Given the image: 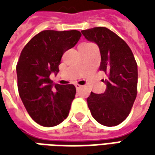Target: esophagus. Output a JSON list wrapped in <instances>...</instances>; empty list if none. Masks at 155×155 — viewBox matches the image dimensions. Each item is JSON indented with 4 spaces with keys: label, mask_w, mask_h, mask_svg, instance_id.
Segmentation results:
<instances>
[{
    "label": "esophagus",
    "mask_w": 155,
    "mask_h": 155,
    "mask_svg": "<svg viewBox=\"0 0 155 155\" xmlns=\"http://www.w3.org/2000/svg\"><path fill=\"white\" fill-rule=\"evenodd\" d=\"M75 86H76V89H77V90H79V89L82 88V86H81L80 84H75Z\"/></svg>",
    "instance_id": "34e87169"
}]
</instances>
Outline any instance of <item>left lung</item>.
<instances>
[{"label": "left lung", "mask_w": 155, "mask_h": 155, "mask_svg": "<svg viewBox=\"0 0 155 155\" xmlns=\"http://www.w3.org/2000/svg\"><path fill=\"white\" fill-rule=\"evenodd\" d=\"M81 33L98 45L99 69L108 76L104 81L107 86L105 92L91 93L88 107L100 124L116 126L127 118L137 95L138 70L133 52L123 39L106 27H94Z\"/></svg>", "instance_id": "obj_1"}]
</instances>
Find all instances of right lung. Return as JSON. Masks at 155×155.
Returning a JSON list of instances; mask_svg holds the SVG:
<instances>
[{"label": "right lung", "mask_w": 155, "mask_h": 155, "mask_svg": "<svg viewBox=\"0 0 155 155\" xmlns=\"http://www.w3.org/2000/svg\"><path fill=\"white\" fill-rule=\"evenodd\" d=\"M80 37L77 30H45L21 51L16 66L18 91L29 116L39 125L53 127L68 116L76 88L73 84H53L49 77L58 74L64 52Z\"/></svg>", "instance_id": "1"}]
</instances>
